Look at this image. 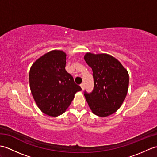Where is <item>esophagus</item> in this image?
<instances>
[{"label":"esophagus","mask_w":157,"mask_h":157,"mask_svg":"<svg viewBox=\"0 0 157 157\" xmlns=\"http://www.w3.org/2000/svg\"><path fill=\"white\" fill-rule=\"evenodd\" d=\"M80 86H81V88H82V90H84V83H82V84H80Z\"/></svg>","instance_id":"obj_1"}]
</instances>
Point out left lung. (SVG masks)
<instances>
[{"instance_id": "left-lung-1", "label": "left lung", "mask_w": 157, "mask_h": 157, "mask_svg": "<svg viewBox=\"0 0 157 157\" xmlns=\"http://www.w3.org/2000/svg\"><path fill=\"white\" fill-rule=\"evenodd\" d=\"M84 60L90 67L94 78V90L84 92L90 109L94 115L105 117L121 107L127 96L129 74L121 63L113 56L87 52Z\"/></svg>"}]
</instances>
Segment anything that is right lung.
Segmentation results:
<instances>
[{"mask_svg": "<svg viewBox=\"0 0 157 157\" xmlns=\"http://www.w3.org/2000/svg\"><path fill=\"white\" fill-rule=\"evenodd\" d=\"M66 53L53 50L33 63L29 73V87L36 105L44 114L57 117L66 111L82 88L66 71Z\"/></svg>", "mask_w": 157, "mask_h": 157, "instance_id": "add662e5", "label": "right lung"}]
</instances>
